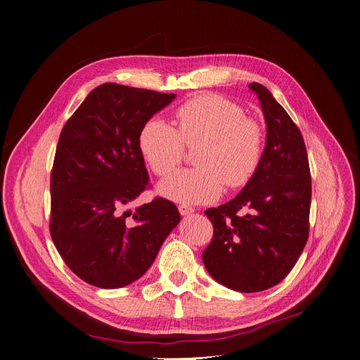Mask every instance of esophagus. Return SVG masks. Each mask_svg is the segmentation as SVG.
<instances>
[{
  "label": "esophagus",
  "instance_id": "obj_1",
  "mask_svg": "<svg viewBox=\"0 0 360 360\" xmlns=\"http://www.w3.org/2000/svg\"><path fill=\"white\" fill-rule=\"evenodd\" d=\"M178 210H179L181 215H189V214H192V212L195 211L192 207H189V205H186V204H181V205L178 207Z\"/></svg>",
  "mask_w": 360,
  "mask_h": 360
}]
</instances>
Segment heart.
I'll use <instances>...</instances> for the list:
<instances>
[{
	"mask_svg": "<svg viewBox=\"0 0 360 360\" xmlns=\"http://www.w3.org/2000/svg\"><path fill=\"white\" fill-rule=\"evenodd\" d=\"M174 126L149 119L139 132V150L150 171L169 175L189 149L198 148L197 168L182 169L165 181L159 191L176 202L215 201L224 186L240 188L255 172L263 155L261 124L245 116L237 103L218 94H202L181 105Z\"/></svg>",
	"mask_w": 360,
	"mask_h": 360,
	"instance_id": "1",
	"label": "heart"
}]
</instances>
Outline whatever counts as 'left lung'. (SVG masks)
<instances>
[{
	"mask_svg": "<svg viewBox=\"0 0 360 360\" xmlns=\"http://www.w3.org/2000/svg\"><path fill=\"white\" fill-rule=\"evenodd\" d=\"M257 93L267 123L258 167L234 200L210 208L214 226L202 252L204 266L219 284L255 292L278 284L291 271L309 238L311 176L300 129L267 87Z\"/></svg>",
	"mask_w": 360,
	"mask_h": 360,
	"instance_id": "left-lung-1",
	"label": "left lung"
}]
</instances>
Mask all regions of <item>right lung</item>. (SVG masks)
<instances>
[{"label": "right lung", "mask_w": 360, "mask_h": 360, "mask_svg": "<svg viewBox=\"0 0 360 360\" xmlns=\"http://www.w3.org/2000/svg\"><path fill=\"white\" fill-rule=\"evenodd\" d=\"M174 99L105 83L61 129L50 176V234L64 263L91 285L119 288L142 277L181 221L176 205L162 197L132 208L149 188L141 127Z\"/></svg>", "instance_id": "obj_1"}]
</instances>
